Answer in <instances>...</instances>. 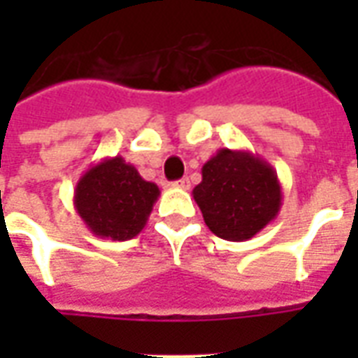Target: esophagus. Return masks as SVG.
I'll return each instance as SVG.
<instances>
[{
  "label": "esophagus",
  "instance_id": "obj_1",
  "mask_svg": "<svg viewBox=\"0 0 358 358\" xmlns=\"http://www.w3.org/2000/svg\"><path fill=\"white\" fill-rule=\"evenodd\" d=\"M172 186H174V187H182V189H189V178L178 180V182H174Z\"/></svg>",
  "mask_w": 358,
  "mask_h": 358
}]
</instances>
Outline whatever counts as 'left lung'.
Here are the masks:
<instances>
[{
	"label": "left lung",
	"instance_id": "obj_1",
	"mask_svg": "<svg viewBox=\"0 0 358 358\" xmlns=\"http://www.w3.org/2000/svg\"><path fill=\"white\" fill-rule=\"evenodd\" d=\"M201 176L194 199L205 224L222 240H251L282 209L276 171L248 149H218L203 164Z\"/></svg>",
	"mask_w": 358,
	"mask_h": 358
}]
</instances>
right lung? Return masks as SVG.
Instances as JSON below:
<instances>
[{"instance_id": "right-lung-1", "label": "right lung", "mask_w": 358, "mask_h": 358, "mask_svg": "<svg viewBox=\"0 0 358 358\" xmlns=\"http://www.w3.org/2000/svg\"><path fill=\"white\" fill-rule=\"evenodd\" d=\"M161 189L120 155L90 166L74 187V209L97 238L126 241L148 224Z\"/></svg>"}]
</instances>
